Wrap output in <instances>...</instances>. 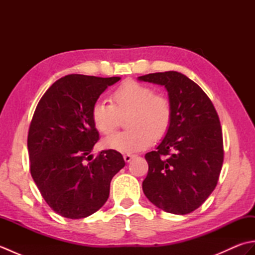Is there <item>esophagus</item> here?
I'll return each instance as SVG.
<instances>
[{
    "mask_svg": "<svg viewBox=\"0 0 255 255\" xmlns=\"http://www.w3.org/2000/svg\"><path fill=\"white\" fill-rule=\"evenodd\" d=\"M133 156L134 155H132V154H125L124 155V160H125V162H127V163H128V162L131 161V159L133 158Z\"/></svg>",
    "mask_w": 255,
    "mask_h": 255,
    "instance_id": "obj_1",
    "label": "esophagus"
}]
</instances>
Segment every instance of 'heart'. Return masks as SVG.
Wrapping results in <instances>:
<instances>
[{
	"label": "heart",
	"mask_w": 255,
	"mask_h": 255,
	"mask_svg": "<svg viewBox=\"0 0 255 255\" xmlns=\"http://www.w3.org/2000/svg\"><path fill=\"white\" fill-rule=\"evenodd\" d=\"M114 105L106 101H97L92 107V121L97 130L112 133L118 127L121 116L130 113L127 121L129 130L114 133L103 141L106 149L131 154L151 144L154 138L163 137L172 121L169 100L153 94L149 86L136 81L124 82L113 93Z\"/></svg>",
	"instance_id": "b5f03b06"
}]
</instances>
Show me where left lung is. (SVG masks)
Returning <instances> with one entry per match:
<instances>
[{"label": "left lung", "instance_id": "left-lung-1", "mask_svg": "<svg viewBox=\"0 0 255 255\" xmlns=\"http://www.w3.org/2000/svg\"><path fill=\"white\" fill-rule=\"evenodd\" d=\"M139 81L164 86L172 108L169 130L154 151L145 153L147 198L175 215L197 209L217 185L224 162L219 117L199 86L176 71L150 73Z\"/></svg>", "mask_w": 255, "mask_h": 255}]
</instances>
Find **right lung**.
<instances>
[{
  "instance_id": "right-lung-1",
  "label": "right lung",
  "mask_w": 255,
  "mask_h": 255,
  "mask_svg": "<svg viewBox=\"0 0 255 255\" xmlns=\"http://www.w3.org/2000/svg\"><path fill=\"white\" fill-rule=\"evenodd\" d=\"M119 77L69 74L56 81L38 103L27 148L30 173L42 197L62 217L80 219L99 210L110 196L112 178L125 166L115 150L92 159L99 131L92 107Z\"/></svg>"
}]
</instances>
